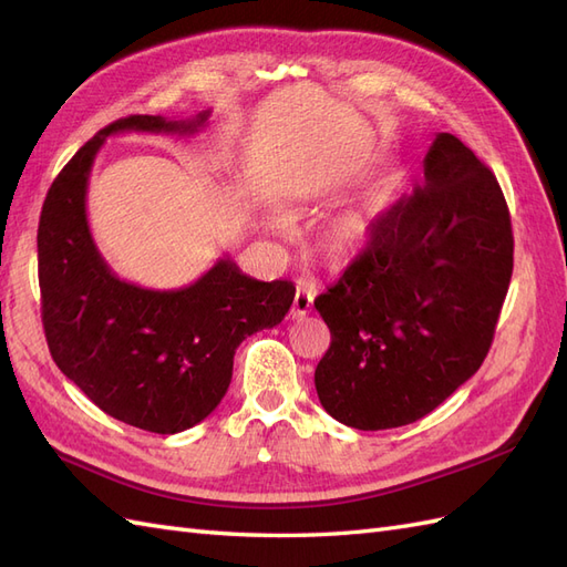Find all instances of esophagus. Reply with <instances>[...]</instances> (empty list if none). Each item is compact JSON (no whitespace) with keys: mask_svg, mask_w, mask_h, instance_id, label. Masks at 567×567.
<instances>
[{"mask_svg":"<svg viewBox=\"0 0 567 567\" xmlns=\"http://www.w3.org/2000/svg\"><path fill=\"white\" fill-rule=\"evenodd\" d=\"M310 310H312V293H310V290H305V288H298L293 305H290V312H288L290 319H302V317L310 315Z\"/></svg>","mask_w":567,"mask_h":567,"instance_id":"esophagus-1","label":"esophagus"}]
</instances>
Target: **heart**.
Masks as SVG:
<instances>
[{
    "mask_svg": "<svg viewBox=\"0 0 567 567\" xmlns=\"http://www.w3.org/2000/svg\"><path fill=\"white\" fill-rule=\"evenodd\" d=\"M375 238L373 217L364 210H352L331 221L329 231L323 236V248L333 260H352V257L369 250Z\"/></svg>",
    "mask_w": 567,
    "mask_h": 567,
    "instance_id": "obj_1",
    "label": "heart"
}]
</instances>
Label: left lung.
<instances>
[{
    "instance_id": "1",
    "label": "left lung",
    "mask_w": 567,
    "mask_h": 567,
    "mask_svg": "<svg viewBox=\"0 0 567 567\" xmlns=\"http://www.w3.org/2000/svg\"><path fill=\"white\" fill-rule=\"evenodd\" d=\"M315 300L331 331L321 406L359 431L431 414L485 362L513 274L511 215L492 169L454 134L423 158V186Z\"/></svg>"
}]
</instances>
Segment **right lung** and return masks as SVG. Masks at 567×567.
Segmentation results:
<instances>
[{
    "label": "right lung",
    "mask_w": 567,
    "mask_h": 567,
    "mask_svg": "<svg viewBox=\"0 0 567 567\" xmlns=\"http://www.w3.org/2000/svg\"><path fill=\"white\" fill-rule=\"evenodd\" d=\"M188 120L130 115L101 130L51 184L38 229L42 323L56 367L109 416L175 435L208 419L231 383L241 342L281 323L296 298L290 281H257L219 260L192 286L153 290L117 279L87 221L96 153L117 132L194 134Z\"/></svg>",
    "instance_id": "right-lung-1"
}]
</instances>
